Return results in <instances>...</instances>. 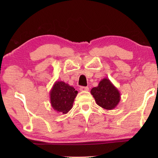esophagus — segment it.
Listing matches in <instances>:
<instances>
[{"label":"esophagus","mask_w":158,"mask_h":158,"mask_svg":"<svg viewBox=\"0 0 158 158\" xmlns=\"http://www.w3.org/2000/svg\"><path fill=\"white\" fill-rule=\"evenodd\" d=\"M79 90L81 92H84V91H88L89 90V88L88 87H83V86H82V87H81V88H79Z\"/></svg>","instance_id":"obj_1"}]
</instances>
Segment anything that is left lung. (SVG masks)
<instances>
[{
	"mask_svg": "<svg viewBox=\"0 0 158 158\" xmlns=\"http://www.w3.org/2000/svg\"><path fill=\"white\" fill-rule=\"evenodd\" d=\"M90 92L97 105L106 110L115 109L121 99L119 91L107 78L102 79Z\"/></svg>",
	"mask_w": 158,
	"mask_h": 158,
	"instance_id": "1",
	"label": "left lung"
}]
</instances>
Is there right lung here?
Segmentation results:
<instances>
[{
	"instance_id": "obj_1",
	"label": "right lung",
	"mask_w": 158,
	"mask_h": 158,
	"mask_svg": "<svg viewBox=\"0 0 158 158\" xmlns=\"http://www.w3.org/2000/svg\"><path fill=\"white\" fill-rule=\"evenodd\" d=\"M78 92L63 81H56L50 90V102L56 111L66 114L72 109Z\"/></svg>"
}]
</instances>
